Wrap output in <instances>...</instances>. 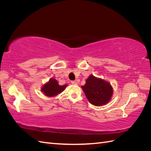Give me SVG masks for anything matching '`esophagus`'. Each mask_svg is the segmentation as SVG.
I'll list each match as a JSON object with an SVG mask.
<instances>
[{"label": "esophagus", "instance_id": "34e87169", "mask_svg": "<svg viewBox=\"0 0 151 151\" xmlns=\"http://www.w3.org/2000/svg\"><path fill=\"white\" fill-rule=\"evenodd\" d=\"M71 83H72V84H74V85H76V84H77L76 81H71Z\"/></svg>", "mask_w": 151, "mask_h": 151}]
</instances>
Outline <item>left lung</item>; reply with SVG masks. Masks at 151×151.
I'll list each match as a JSON object with an SVG mask.
<instances>
[{
  "instance_id": "left-lung-1",
  "label": "left lung",
  "mask_w": 151,
  "mask_h": 151,
  "mask_svg": "<svg viewBox=\"0 0 151 151\" xmlns=\"http://www.w3.org/2000/svg\"><path fill=\"white\" fill-rule=\"evenodd\" d=\"M86 96L91 104L101 106L110 101L113 94L111 84L101 78L90 75L86 84L81 86Z\"/></svg>"
}]
</instances>
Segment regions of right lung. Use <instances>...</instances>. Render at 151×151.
Returning a JSON list of instances; mask_svg holds the SVG:
<instances>
[{"instance_id": "1", "label": "right lung", "mask_w": 151, "mask_h": 151, "mask_svg": "<svg viewBox=\"0 0 151 151\" xmlns=\"http://www.w3.org/2000/svg\"><path fill=\"white\" fill-rule=\"evenodd\" d=\"M67 86V84L59 85L58 82L55 79L51 78L47 83L43 85L41 91L48 97H54L63 92Z\"/></svg>"}]
</instances>
